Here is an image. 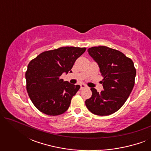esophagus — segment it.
<instances>
[{
	"label": "esophagus",
	"instance_id": "34e87169",
	"mask_svg": "<svg viewBox=\"0 0 151 151\" xmlns=\"http://www.w3.org/2000/svg\"><path fill=\"white\" fill-rule=\"evenodd\" d=\"M86 84H80V88H81V89H82V88H86Z\"/></svg>",
	"mask_w": 151,
	"mask_h": 151
}]
</instances>
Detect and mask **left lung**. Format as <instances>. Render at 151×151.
<instances>
[{
    "label": "left lung",
    "mask_w": 151,
    "mask_h": 151,
    "mask_svg": "<svg viewBox=\"0 0 151 151\" xmlns=\"http://www.w3.org/2000/svg\"><path fill=\"white\" fill-rule=\"evenodd\" d=\"M87 51L100 67L104 90L99 93L91 88L92 96L85 101L86 106L95 115H109L118 111L129 98L135 84L136 69L133 60L116 49L99 46Z\"/></svg>",
    "instance_id": "1"
}]
</instances>
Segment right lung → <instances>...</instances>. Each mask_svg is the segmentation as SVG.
Listing matches in <instances>:
<instances>
[{
  "mask_svg": "<svg viewBox=\"0 0 151 151\" xmlns=\"http://www.w3.org/2000/svg\"><path fill=\"white\" fill-rule=\"evenodd\" d=\"M85 51V47H60L44 51L30 61L25 73L27 91L39 111L53 116L67 111L80 86L64 81L60 76L71 73L76 60Z\"/></svg>",
  "mask_w": 151,
  "mask_h": 151,
  "instance_id": "add662e5",
  "label": "right lung"
}]
</instances>
